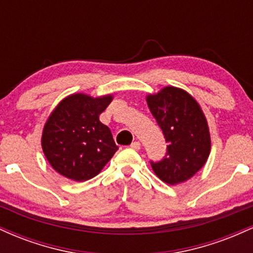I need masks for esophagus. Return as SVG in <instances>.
<instances>
[{"label":"esophagus","mask_w":253,"mask_h":253,"mask_svg":"<svg viewBox=\"0 0 253 253\" xmlns=\"http://www.w3.org/2000/svg\"><path fill=\"white\" fill-rule=\"evenodd\" d=\"M129 147L133 150H139L140 149V143H139V141H134V143L130 144Z\"/></svg>","instance_id":"34e87169"}]
</instances>
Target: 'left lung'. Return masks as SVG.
<instances>
[{
  "label": "left lung",
  "mask_w": 253,
  "mask_h": 253,
  "mask_svg": "<svg viewBox=\"0 0 253 253\" xmlns=\"http://www.w3.org/2000/svg\"><path fill=\"white\" fill-rule=\"evenodd\" d=\"M146 102L168 143L167 156L158 163L151 162L153 172L170 185L188 181L202 169L211 153L205 113L189 92L172 85L149 94Z\"/></svg>",
  "instance_id": "8db88e82"
}]
</instances>
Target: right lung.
<instances>
[{
	"label": "right lung",
	"mask_w": 253,
	"mask_h": 253,
	"mask_svg": "<svg viewBox=\"0 0 253 253\" xmlns=\"http://www.w3.org/2000/svg\"><path fill=\"white\" fill-rule=\"evenodd\" d=\"M113 95L92 97L83 92L63 98L45 123L42 147L58 173L76 182L92 178L103 169L119 147L100 114Z\"/></svg>",
	"instance_id": "right-lung-1"
}]
</instances>
